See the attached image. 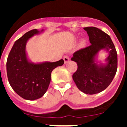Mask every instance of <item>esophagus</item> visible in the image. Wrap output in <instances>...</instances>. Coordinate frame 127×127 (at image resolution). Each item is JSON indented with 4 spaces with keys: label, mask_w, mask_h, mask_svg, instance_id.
<instances>
[{
    "label": "esophagus",
    "mask_w": 127,
    "mask_h": 127,
    "mask_svg": "<svg viewBox=\"0 0 127 127\" xmlns=\"http://www.w3.org/2000/svg\"><path fill=\"white\" fill-rule=\"evenodd\" d=\"M64 60L65 64H66L67 63L69 62L70 59H69V57H68V56H64Z\"/></svg>",
    "instance_id": "obj_1"
}]
</instances>
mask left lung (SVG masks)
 <instances>
[{"instance_id": "left-lung-1", "label": "left lung", "mask_w": 127, "mask_h": 127, "mask_svg": "<svg viewBox=\"0 0 127 127\" xmlns=\"http://www.w3.org/2000/svg\"><path fill=\"white\" fill-rule=\"evenodd\" d=\"M91 45L73 54L71 60L77 63V69L72 78L79 90L89 95L101 92L113 81L118 67L117 52L109 35L94 27H85ZM105 49L109 56L105 65H98L95 58L100 49Z\"/></svg>"}]
</instances>
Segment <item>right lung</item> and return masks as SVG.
<instances>
[{
    "label": "right lung",
    "instance_id": "right-lung-1",
    "mask_svg": "<svg viewBox=\"0 0 127 127\" xmlns=\"http://www.w3.org/2000/svg\"><path fill=\"white\" fill-rule=\"evenodd\" d=\"M39 33L37 29H33L18 39L6 63L7 74L11 86L20 97L29 100L38 99L44 95L51 81V72L64 64L62 59L55 62L41 64H33L28 60L26 44L30 37Z\"/></svg>",
    "mask_w": 127,
    "mask_h": 127
}]
</instances>
